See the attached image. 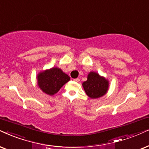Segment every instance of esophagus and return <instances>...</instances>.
I'll return each mask as SVG.
<instances>
[{
    "label": "esophagus",
    "instance_id": "34e87169",
    "mask_svg": "<svg viewBox=\"0 0 149 149\" xmlns=\"http://www.w3.org/2000/svg\"><path fill=\"white\" fill-rule=\"evenodd\" d=\"M73 80H74L75 82H79V81H80V79H79V78H75V79H73Z\"/></svg>",
    "mask_w": 149,
    "mask_h": 149
}]
</instances>
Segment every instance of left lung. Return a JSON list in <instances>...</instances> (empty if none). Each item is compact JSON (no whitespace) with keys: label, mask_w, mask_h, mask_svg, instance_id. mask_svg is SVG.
<instances>
[{"label":"left lung","mask_w":149,"mask_h":149,"mask_svg":"<svg viewBox=\"0 0 149 149\" xmlns=\"http://www.w3.org/2000/svg\"><path fill=\"white\" fill-rule=\"evenodd\" d=\"M86 95L91 98H98L106 94L109 88V81L96 72L88 73L87 80L82 83Z\"/></svg>","instance_id":"8db88e82"}]
</instances>
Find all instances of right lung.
<instances>
[{
	"instance_id": "1",
	"label": "right lung",
	"mask_w": 149,
	"mask_h": 149,
	"mask_svg": "<svg viewBox=\"0 0 149 149\" xmlns=\"http://www.w3.org/2000/svg\"><path fill=\"white\" fill-rule=\"evenodd\" d=\"M37 79L39 88L46 94L53 95L69 81L70 78L61 69L53 67L39 73Z\"/></svg>"
}]
</instances>
